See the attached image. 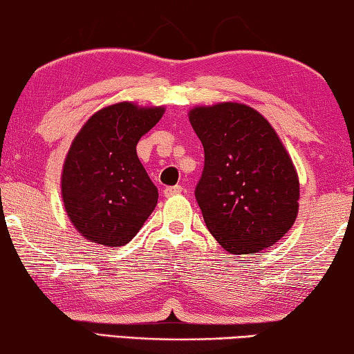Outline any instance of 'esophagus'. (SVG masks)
I'll return each instance as SVG.
<instances>
[{"label": "esophagus", "instance_id": "34e87169", "mask_svg": "<svg viewBox=\"0 0 354 354\" xmlns=\"http://www.w3.org/2000/svg\"><path fill=\"white\" fill-rule=\"evenodd\" d=\"M183 192V187L181 185H171V187H167L164 190V195L167 196V198H170V196H175V195H179Z\"/></svg>", "mask_w": 354, "mask_h": 354}]
</instances>
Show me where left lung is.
Returning <instances> with one entry per match:
<instances>
[{
	"label": "left lung",
	"instance_id": "obj_1",
	"mask_svg": "<svg viewBox=\"0 0 354 354\" xmlns=\"http://www.w3.org/2000/svg\"><path fill=\"white\" fill-rule=\"evenodd\" d=\"M205 148L195 196L215 241L231 254L257 253L287 234L298 214L295 167L272 124L241 103L189 112Z\"/></svg>",
	"mask_w": 354,
	"mask_h": 354
}]
</instances>
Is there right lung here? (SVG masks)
Instances as JSON below:
<instances>
[{"label": "right lung", "instance_id": "add662e5", "mask_svg": "<svg viewBox=\"0 0 354 354\" xmlns=\"http://www.w3.org/2000/svg\"><path fill=\"white\" fill-rule=\"evenodd\" d=\"M165 107L129 101L103 107L84 123L65 158L61 192L76 231L104 247L128 243L158 205V189L136 147Z\"/></svg>", "mask_w": 354, "mask_h": 354}]
</instances>
